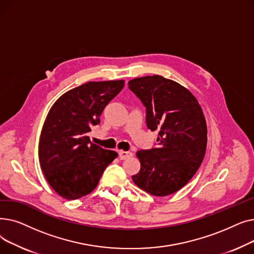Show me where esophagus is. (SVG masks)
Wrapping results in <instances>:
<instances>
[{
    "label": "esophagus",
    "instance_id": "obj_1",
    "mask_svg": "<svg viewBox=\"0 0 254 254\" xmlns=\"http://www.w3.org/2000/svg\"><path fill=\"white\" fill-rule=\"evenodd\" d=\"M118 155H119V158H120V159H126V158H127V157L131 156V155H132V153H131L130 151H124V150H120V151H118Z\"/></svg>",
    "mask_w": 254,
    "mask_h": 254
}]
</instances>
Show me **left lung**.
Masks as SVG:
<instances>
[{
	"label": "left lung",
	"instance_id": "8db88e82",
	"mask_svg": "<svg viewBox=\"0 0 254 254\" xmlns=\"http://www.w3.org/2000/svg\"><path fill=\"white\" fill-rule=\"evenodd\" d=\"M128 88L146 108V126L158 130L157 147L137 151L141 163L132 181L152 195L181 190L201 166L207 147V126L192 93L173 80L153 75L131 79Z\"/></svg>",
	"mask_w": 254,
	"mask_h": 254
}]
</instances>
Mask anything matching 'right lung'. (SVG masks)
I'll use <instances>...</instances> for the list:
<instances>
[{"label": "right lung", "mask_w": 254, "mask_h": 254, "mask_svg": "<svg viewBox=\"0 0 254 254\" xmlns=\"http://www.w3.org/2000/svg\"><path fill=\"white\" fill-rule=\"evenodd\" d=\"M124 85V80L90 81L64 93L49 110L38 153L46 180L61 196L76 199L90 193L117 157L91 143L88 132Z\"/></svg>", "instance_id": "add662e5"}]
</instances>
